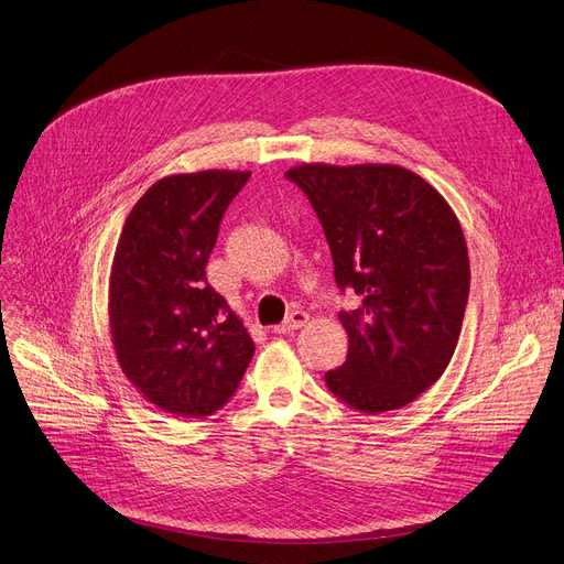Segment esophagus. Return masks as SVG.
<instances>
[{
    "instance_id": "34e87169",
    "label": "esophagus",
    "mask_w": 564,
    "mask_h": 564,
    "mask_svg": "<svg viewBox=\"0 0 564 564\" xmlns=\"http://www.w3.org/2000/svg\"><path fill=\"white\" fill-rule=\"evenodd\" d=\"M307 319H310V314L307 312H303V310H294L289 314V317L280 324V326H275L273 330L275 333H280V335H286V333H294V330H299V328H303L305 324H307Z\"/></svg>"
}]
</instances>
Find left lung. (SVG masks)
Listing matches in <instances>:
<instances>
[{
	"label": "left lung",
	"mask_w": 564,
	"mask_h": 564,
	"mask_svg": "<svg viewBox=\"0 0 564 564\" xmlns=\"http://www.w3.org/2000/svg\"><path fill=\"white\" fill-rule=\"evenodd\" d=\"M286 180L322 221L337 289L360 299L337 314L349 351L326 372L330 393L366 414L404 408L442 377L460 337L469 259L456 215L400 166L305 164Z\"/></svg>",
	"instance_id": "1"
}]
</instances>
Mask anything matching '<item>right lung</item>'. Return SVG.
Instances as JSON below:
<instances>
[{"mask_svg": "<svg viewBox=\"0 0 564 564\" xmlns=\"http://www.w3.org/2000/svg\"><path fill=\"white\" fill-rule=\"evenodd\" d=\"M250 173L200 171L154 183L129 213L110 273L120 368L156 408L210 416L236 393L254 343L208 284L219 224Z\"/></svg>", "mask_w": 564, "mask_h": 564, "instance_id": "right-lung-1", "label": "right lung"}]
</instances>
